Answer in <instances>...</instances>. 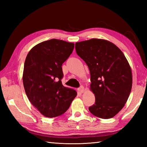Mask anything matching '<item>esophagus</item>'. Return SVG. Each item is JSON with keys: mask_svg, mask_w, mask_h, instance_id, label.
Listing matches in <instances>:
<instances>
[{"mask_svg": "<svg viewBox=\"0 0 147 147\" xmlns=\"http://www.w3.org/2000/svg\"><path fill=\"white\" fill-rule=\"evenodd\" d=\"M78 91L80 93H83L84 91V87L83 86H81L80 88H78Z\"/></svg>", "mask_w": 147, "mask_h": 147, "instance_id": "34e87169", "label": "esophagus"}]
</instances>
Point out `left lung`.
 <instances>
[{
    "mask_svg": "<svg viewBox=\"0 0 147 147\" xmlns=\"http://www.w3.org/2000/svg\"><path fill=\"white\" fill-rule=\"evenodd\" d=\"M77 54L90 72V89L95 102L88 108L100 118L115 116L126 104L132 88V73L124 54L105 40L92 38L77 42Z\"/></svg>",
    "mask_w": 147,
    "mask_h": 147,
    "instance_id": "1",
    "label": "left lung"
}]
</instances>
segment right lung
Here are the masks:
<instances>
[{
    "label": "right lung",
    "instance_id": "obj_1",
    "mask_svg": "<svg viewBox=\"0 0 147 147\" xmlns=\"http://www.w3.org/2000/svg\"><path fill=\"white\" fill-rule=\"evenodd\" d=\"M74 44L51 39L30 50L24 62L23 81L30 102L45 117L61 115L77 95L62 85V65L73 52Z\"/></svg>",
    "mask_w": 147,
    "mask_h": 147
}]
</instances>
